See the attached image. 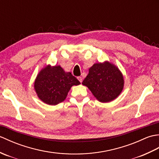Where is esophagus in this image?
Here are the masks:
<instances>
[{
	"label": "esophagus",
	"mask_w": 159,
	"mask_h": 159,
	"mask_svg": "<svg viewBox=\"0 0 159 159\" xmlns=\"http://www.w3.org/2000/svg\"><path fill=\"white\" fill-rule=\"evenodd\" d=\"M77 79H78V80H79L80 83H82V82H83V79H82V77H81V76H79V77H77Z\"/></svg>",
	"instance_id": "34e87169"
}]
</instances>
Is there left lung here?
Returning a JSON list of instances; mask_svg holds the SVG:
<instances>
[{"label":"left lung","mask_w":159,"mask_h":159,"mask_svg":"<svg viewBox=\"0 0 159 159\" xmlns=\"http://www.w3.org/2000/svg\"><path fill=\"white\" fill-rule=\"evenodd\" d=\"M100 102H109L120 96L124 85L122 73L118 67L105 61L96 63L89 67V73L83 81Z\"/></svg>","instance_id":"left-lung-1"}]
</instances>
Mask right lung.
<instances>
[{
	"label": "right lung",
	"mask_w": 159,
	"mask_h": 159,
	"mask_svg": "<svg viewBox=\"0 0 159 159\" xmlns=\"http://www.w3.org/2000/svg\"><path fill=\"white\" fill-rule=\"evenodd\" d=\"M80 83L71 72H65L60 66L47 65L39 71L34 82L39 98L48 105H56L66 98L73 85Z\"/></svg>",
	"instance_id": "add662e5"
}]
</instances>
